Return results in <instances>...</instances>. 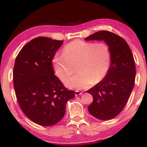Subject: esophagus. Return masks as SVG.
Returning a JSON list of instances; mask_svg holds the SVG:
<instances>
[{
  "instance_id": "1",
  "label": "esophagus",
  "mask_w": 147,
  "mask_h": 147,
  "mask_svg": "<svg viewBox=\"0 0 147 147\" xmlns=\"http://www.w3.org/2000/svg\"><path fill=\"white\" fill-rule=\"evenodd\" d=\"M82 93H83V92L82 91H76V92H75V95H76V96H78V95H81Z\"/></svg>"
}]
</instances>
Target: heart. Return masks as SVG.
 I'll use <instances>...</instances> for the list:
<instances>
[{
    "label": "heart",
    "mask_w": 147,
    "mask_h": 147,
    "mask_svg": "<svg viewBox=\"0 0 147 147\" xmlns=\"http://www.w3.org/2000/svg\"><path fill=\"white\" fill-rule=\"evenodd\" d=\"M111 51L108 44L75 40L64 47L63 55L56 54L53 66L56 74L65 81L73 73L72 65L78 63V73L67 80L66 86L82 90L103 80L111 64Z\"/></svg>",
    "instance_id": "obj_1"
}]
</instances>
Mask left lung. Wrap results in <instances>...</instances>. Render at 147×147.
Masks as SVG:
<instances>
[{
	"label": "left lung",
	"instance_id": "obj_1",
	"mask_svg": "<svg viewBox=\"0 0 147 147\" xmlns=\"http://www.w3.org/2000/svg\"><path fill=\"white\" fill-rule=\"evenodd\" d=\"M84 40H103L110 47L111 64L107 76L86 92L93 97L88 108L90 113L99 120H111L123 110L134 88V56L122 37L107 30L95 32Z\"/></svg>",
	"mask_w": 147,
	"mask_h": 147
}]
</instances>
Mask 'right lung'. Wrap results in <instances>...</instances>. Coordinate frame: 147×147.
I'll use <instances>...</instances> for the list:
<instances>
[{"instance_id":"1","label":"right lung","mask_w":147,"mask_h":147,"mask_svg":"<svg viewBox=\"0 0 147 147\" xmlns=\"http://www.w3.org/2000/svg\"><path fill=\"white\" fill-rule=\"evenodd\" d=\"M63 43L36 37L20 51L13 67V88L20 108L30 120L44 127L59 122L65 114L67 101L75 96L53 68V58Z\"/></svg>"}]
</instances>
